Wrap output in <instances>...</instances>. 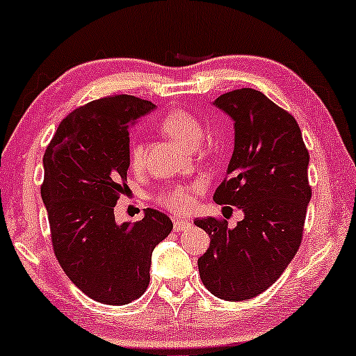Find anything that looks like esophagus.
<instances>
[{
  "label": "esophagus",
  "instance_id": "esophagus-1",
  "mask_svg": "<svg viewBox=\"0 0 356 356\" xmlns=\"http://www.w3.org/2000/svg\"><path fill=\"white\" fill-rule=\"evenodd\" d=\"M191 227V222L186 219H173V229L177 230V232H181V230H186Z\"/></svg>",
  "mask_w": 356,
  "mask_h": 356
}]
</instances>
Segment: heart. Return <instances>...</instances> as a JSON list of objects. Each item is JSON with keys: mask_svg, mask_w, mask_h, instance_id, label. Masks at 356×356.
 <instances>
[{"mask_svg": "<svg viewBox=\"0 0 356 356\" xmlns=\"http://www.w3.org/2000/svg\"><path fill=\"white\" fill-rule=\"evenodd\" d=\"M159 127L161 132L167 134L168 137L175 138L188 149H195L204 137L202 122L195 114L184 109H172L165 113L159 121ZM127 156L132 168H142V165H144V145H142V142L132 140L129 144ZM201 188L202 184L200 181L191 184H170L156 195V201L173 212H186L195 204V196L201 191Z\"/></svg>", "mask_w": 356, "mask_h": 356, "instance_id": "b5f03b06", "label": "heart"}]
</instances>
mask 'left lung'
I'll return each instance as SVG.
<instances>
[{"label": "left lung", "instance_id": "left-lung-1", "mask_svg": "<svg viewBox=\"0 0 356 356\" xmlns=\"http://www.w3.org/2000/svg\"><path fill=\"white\" fill-rule=\"evenodd\" d=\"M212 104L232 118L235 129L232 159L214 201L245 216L234 229L216 218L195 220L211 237L197 268L214 296L245 301L268 289L301 245L312 195L309 152L296 119L261 91L240 88Z\"/></svg>", "mask_w": 356, "mask_h": 356}]
</instances>
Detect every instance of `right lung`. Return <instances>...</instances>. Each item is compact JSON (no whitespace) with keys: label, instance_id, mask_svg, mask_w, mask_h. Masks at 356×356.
Wrapping results in <instances>:
<instances>
[{"label":"right lung","instance_id":"1","mask_svg":"<svg viewBox=\"0 0 356 356\" xmlns=\"http://www.w3.org/2000/svg\"><path fill=\"white\" fill-rule=\"evenodd\" d=\"M154 109L131 95L91 101L60 122L44 155L40 195L55 257L78 289L109 306L145 293L152 252L173 229L150 207L138 222L119 225L114 218L129 189V127Z\"/></svg>","mask_w":356,"mask_h":356}]
</instances>
